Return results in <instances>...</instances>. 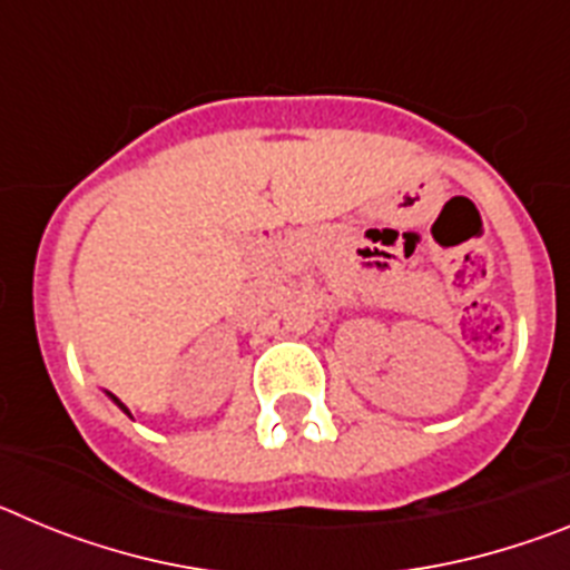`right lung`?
I'll return each instance as SVG.
<instances>
[{
	"instance_id": "obj_1",
	"label": "right lung",
	"mask_w": 570,
	"mask_h": 570,
	"mask_svg": "<svg viewBox=\"0 0 570 570\" xmlns=\"http://www.w3.org/2000/svg\"><path fill=\"white\" fill-rule=\"evenodd\" d=\"M108 396H110V400H114V402H116V405H119V407H122V411H125V414H128V416H130V411H128V407H125V405H122V402H119V400H116V396H114V394H108Z\"/></svg>"
}]
</instances>
